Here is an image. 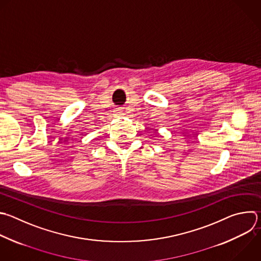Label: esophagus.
I'll list each match as a JSON object with an SVG mask.
<instances>
[{"label":"esophagus","mask_w":261,"mask_h":261,"mask_svg":"<svg viewBox=\"0 0 261 261\" xmlns=\"http://www.w3.org/2000/svg\"><path fill=\"white\" fill-rule=\"evenodd\" d=\"M117 114H118V115H123V113H122L121 110H117Z\"/></svg>","instance_id":"1"}]
</instances>
